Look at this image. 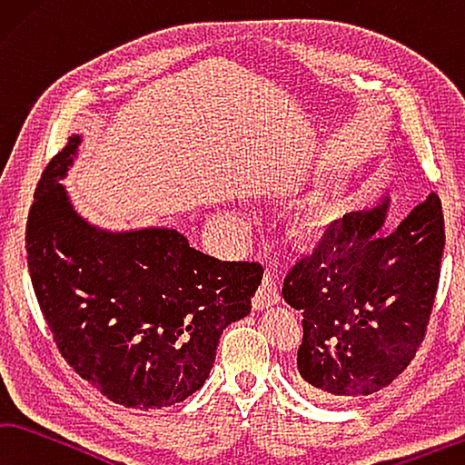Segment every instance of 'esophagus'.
I'll return each instance as SVG.
<instances>
[{"label": "esophagus", "mask_w": 465, "mask_h": 465, "mask_svg": "<svg viewBox=\"0 0 465 465\" xmlns=\"http://www.w3.org/2000/svg\"><path fill=\"white\" fill-rule=\"evenodd\" d=\"M278 302H280L278 283L273 282L270 273H265L263 280H262V286L257 288L255 296H253V308H255V311H265V308H270V306L278 304Z\"/></svg>", "instance_id": "obj_1"}]
</instances>
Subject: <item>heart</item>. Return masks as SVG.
<instances>
[{
    "label": "heart",
    "mask_w": 465,
    "mask_h": 465,
    "mask_svg": "<svg viewBox=\"0 0 465 465\" xmlns=\"http://www.w3.org/2000/svg\"><path fill=\"white\" fill-rule=\"evenodd\" d=\"M335 203L327 195H316L308 200L298 214V228L308 234L324 232L335 220Z\"/></svg>",
    "instance_id": "obj_1"
}]
</instances>
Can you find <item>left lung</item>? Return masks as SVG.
<instances>
[{
    "label": "left lung",
    "mask_w": 465,
    "mask_h": 465,
    "mask_svg": "<svg viewBox=\"0 0 465 465\" xmlns=\"http://www.w3.org/2000/svg\"><path fill=\"white\" fill-rule=\"evenodd\" d=\"M390 200L335 220L292 267L283 300L302 312L298 373L322 396L378 392L417 355L433 311L445 224L437 193L384 232Z\"/></svg>",
    "instance_id": "left-lung-1"
}]
</instances>
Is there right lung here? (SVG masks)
I'll return each mask as SVG.
<instances>
[{
	"label": "right lung",
	"mask_w": 465,
	"mask_h": 465,
	"mask_svg": "<svg viewBox=\"0 0 465 465\" xmlns=\"http://www.w3.org/2000/svg\"><path fill=\"white\" fill-rule=\"evenodd\" d=\"M73 134L40 177L26 223L36 300L61 355L128 409H165L203 386L220 335L251 312L255 262H220L171 228L108 232L73 210L59 179Z\"/></svg>",
	"instance_id": "obj_1"
}]
</instances>
